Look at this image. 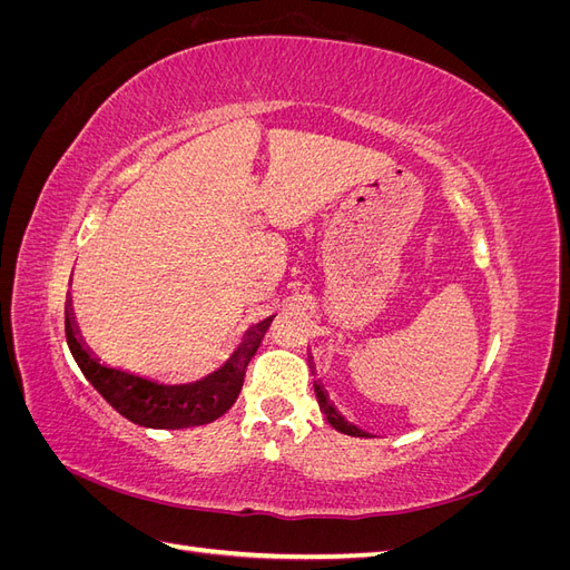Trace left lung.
<instances>
[{"instance_id": "obj_1", "label": "left lung", "mask_w": 570, "mask_h": 570, "mask_svg": "<svg viewBox=\"0 0 570 570\" xmlns=\"http://www.w3.org/2000/svg\"><path fill=\"white\" fill-rule=\"evenodd\" d=\"M308 368H312V373L316 368L312 354H308ZM314 392H316V400H318V406L323 411L325 421L331 423L335 430H340V433H344V435H352V438H373L371 433H366V430H361L358 425H354L352 421H347V419L342 416V413L337 411V406L331 402V396H327V392H325L321 381H314Z\"/></svg>"}]
</instances>
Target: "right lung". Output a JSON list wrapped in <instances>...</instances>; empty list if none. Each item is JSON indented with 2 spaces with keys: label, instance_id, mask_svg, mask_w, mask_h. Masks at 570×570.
<instances>
[{
  "label": "right lung",
  "instance_id": "1",
  "mask_svg": "<svg viewBox=\"0 0 570 570\" xmlns=\"http://www.w3.org/2000/svg\"><path fill=\"white\" fill-rule=\"evenodd\" d=\"M271 321L273 316L247 327L233 354L216 371L193 383L168 385L101 361L80 333L71 295L66 297V342L82 375L120 416L157 430L195 428L220 419L243 390L249 358L256 354Z\"/></svg>",
  "mask_w": 570,
  "mask_h": 570
}]
</instances>
